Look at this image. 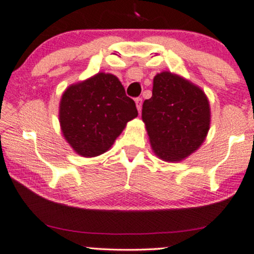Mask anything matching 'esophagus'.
I'll return each mask as SVG.
<instances>
[{"mask_svg": "<svg viewBox=\"0 0 254 254\" xmlns=\"http://www.w3.org/2000/svg\"><path fill=\"white\" fill-rule=\"evenodd\" d=\"M134 102H136V107H137V110H138V112L142 111L143 99H142V98H136V99H134Z\"/></svg>", "mask_w": 254, "mask_h": 254, "instance_id": "34e87169", "label": "esophagus"}]
</instances>
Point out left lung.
<instances>
[{
    "label": "left lung",
    "instance_id": "8db88e82",
    "mask_svg": "<svg viewBox=\"0 0 254 254\" xmlns=\"http://www.w3.org/2000/svg\"><path fill=\"white\" fill-rule=\"evenodd\" d=\"M142 120L155 155L164 162H181L204 143L211 124L210 103L198 85L162 71L153 77L152 97L144 101Z\"/></svg>",
    "mask_w": 254,
    "mask_h": 254
}]
</instances>
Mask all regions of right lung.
<instances>
[{"label":"right lung","mask_w":254,"mask_h":254,"mask_svg":"<svg viewBox=\"0 0 254 254\" xmlns=\"http://www.w3.org/2000/svg\"><path fill=\"white\" fill-rule=\"evenodd\" d=\"M137 116L136 104L112 73L98 72L69 85L60 101L64 139L77 155L86 158L107 152L127 122Z\"/></svg>","instance_id":"obj_1"}]
</instances>
